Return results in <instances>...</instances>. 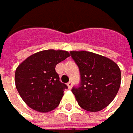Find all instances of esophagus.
<instances>
[{
    "label": "esophagus",
    "mask_w": 133,
    "mask_h": 133,
    "mask_svg": "<svg viewBox=\"0 0 133 133\" xmlns=\"http://www.w3.org/2000/svg\"><path fill=\"white\" fill-rule=\"evenodd\" d=\"M66 85H67V86H68V88H69V89H71V88H72V82H71V81H70V82H68V83H67Z\"/></svg>",
    "instance_id": "34e87169"
}]
</instances>
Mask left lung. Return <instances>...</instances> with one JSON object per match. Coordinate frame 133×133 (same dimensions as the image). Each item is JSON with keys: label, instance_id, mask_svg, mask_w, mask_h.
I'll return each instance as SVG.
<instances>
[{"label": "left lung", "instance_id": "8db88e82", "mask_svg": "<svg viewBox=\"0 0 133 133\" xmlns=\"http://www.w3.org/2000/svg\"><path fill=\"white\" fill-rule=\"evenodd\" d=\"M70 54L80 71V86L72 89L79 105L90 112L108 107L120 86L118 65L106 57L86 51H72Z\"/></svg>", "mask_w": 133, "mask_h": 133}]
</instances>
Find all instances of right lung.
Listing matches in <instances>:
<instances>
[{
  "label": "right lung",
  "instance_id": "1",
  "mask_svg": "<svg viewBox=\"0 0 133 133\" xmlns=\"http://www.w3.org/2000/svg\"><path fill=\"white\" fill-rule=\"evenodd\" d=\"M70 55L66 51L44 50L32 54L17 66L16 88L30 108L47 113L59 105L67 86L60 81L55 67Z\"/></svg>",
  "mask_w": 133,
  "mask_h": 133
}]
</instances>
